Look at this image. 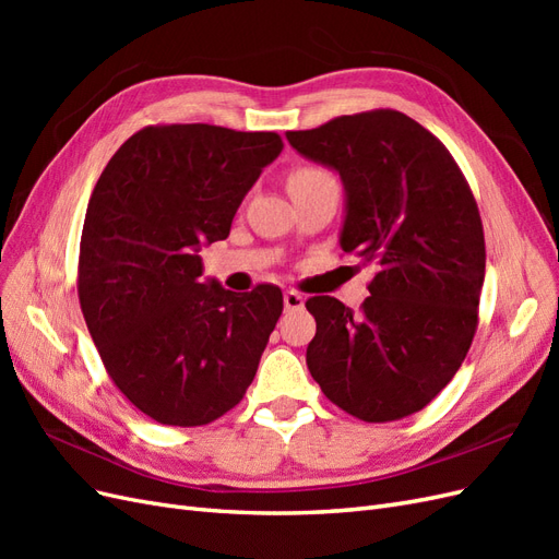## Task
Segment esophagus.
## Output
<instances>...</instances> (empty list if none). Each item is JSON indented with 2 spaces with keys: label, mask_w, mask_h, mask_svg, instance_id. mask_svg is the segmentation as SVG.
<instances>
[{
  "label": "esophagus",
  "mask_w": 559,
  "mask_h": 559,
  "mask_svg": "<svg viewBox=\"0 0 559 559\" xmlns=\"http://www.w3.org/2000/svg\"><path fill=\"white\" fill-rule=\"evenodd\" d=\"M306 306V298H302L298 292H284V308L286 310H300Z\"/></svg>",
  "instance_id": "esophagus-1"
}]
</instances>
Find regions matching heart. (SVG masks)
<instances>
[{"label": "heart", "mask_w": 559, "mask_h": 559, "mask_svg": "<svg viewBox=\"0 0 559 559\" xmlns=\"http://www.w3.org/2000/svg\"><path fill=\"white\" fill-rule=\"evenodd\" d=\"M324 179H331L329 173L319 170V167H314V165H300V167H296V170L289 173V177H286V189L296 191V189H302V186H310V183L324 181Z\"/></svg>", "instance_id": "obj_1"}]
</instances>
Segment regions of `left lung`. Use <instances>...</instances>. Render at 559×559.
Masks as SVG:
<instances>
[{"instance_id":"left-lung-1","label":"left lung","mask_w":559,"mask_h":559,"mask_svg":"<svg viewBox=\"0 0 559 559\" xmlns=\"http://www.w3.org/2000/svg\"><path fill=\"white\" fill-rule=\"evenodd\" d=\"M286 140L341 175V247L378 270L357 314L337 298H308L317 321L310 373L354 417H408L454 378L478 329L485 233L476 198L445 144L394 109L337 116Z\"/></svg>"}]
</instances>
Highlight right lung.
I'll return each instance as SVG.
<instances>
[{
    "label": "right lung",
    "instance_id": "right-lung-1",
    "mask_svg": "<svg viewBox=\"0 0 559 559\" xmlns=\"http://www.w3.org/2000/svg\"><path fill=\"white\" fill-rule=\"evenodd\" d=\"M277 132L146 126L99 175L79 247V302L109 378L146 417L202 427L238 405L282 292L202 284L200 245L226 240Z\"/></svg>",
    "mask_w": 559,
    "mask_h": 559
}]
</instances>
